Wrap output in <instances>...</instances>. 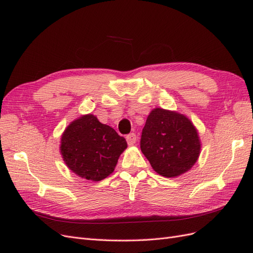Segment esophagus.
<instances>
[{
    "label": "esophagus",
    "mask_w": 253,
    "mask_h": 253,
    "mask_svg": "<svg viewBox=\"0 0 253 253\" xmlns=\"http://www.w3.org/2000/svg\"><path fill=\"white\" fill-rule=\"evenodd\" d=\"M136 140H137V137H136V134L134 133H131L126 136V141L129 145H133L136 142Z\"/></svg>",
    "instance_id": "34e87169"
}]
</instances>
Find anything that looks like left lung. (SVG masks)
<instances>
[{
	"label": "left lung",
	"instance_id": "1",
	"mask_svg": "<svg viewBox=\"0 0 253 253\" xmlns=\"http://www.w3.org/2000/svg\"><path fill=\"white\" fill-rule=\"evenodd\" d=\"M140 149L158 174L175 177L196 163L201 142L196 128L186 116L155 109L142 128Z\"/></svg>",
	"mask_w": 253,
	"mask_h": 253
}]
</instances>
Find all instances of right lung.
Masks as SVG:
<instances>
[{
  "label": "right lung",
  "instance_id": "1",
  "mask_svg": "<svg viewBox=\"0 0 253 253\" xmlns=\"http://www.w3.org/2000/svg\"><path fill=\"white\" fill-rule=\"evenodd\" d=\"M126 145V139L113 127L89 114L66 127L61 138V154L74 173L99 181L114 171Z\"/></svg>",
  "mask_w": 253,
  "mask_h": 253
}]
</instances>
